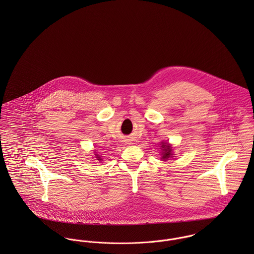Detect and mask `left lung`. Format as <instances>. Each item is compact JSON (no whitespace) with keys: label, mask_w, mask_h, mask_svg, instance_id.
I'll use <instances>...</instances> for the list:
<instances>
[{"label":"left lung","mask_w":254,"mask_h":254,"mask_svg":"<svg viewBox=\"0 0 254 254\" xmlns=\"http://www.w3.org/2000/svg\"><path fill=\"white\" fill-rule=\"evenodd\" d=\"M160 148H161V154H162V159L163 160H168V158L170 157H173V153H172V147L171 145L168 144V143H164L162 142L160 144Z\"/></svg>","instance_id":"1"}]
</instances>
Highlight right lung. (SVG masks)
I'll return each mask as SVG.
<instances>
[{
  "label": "right lung",
  "instance_id": "add662e5",
  "mask_svg": "<svg viewBox=\"0 0 254 254\" xmlns=\"http://www.w3.org/2000/svg\"><path fill=\"white\" fill-rule=\"evenodd\" d=\"M98 153H96V157H97V159L99 160V161H102L103 160V158H102V156L101 155H97Z\"/></svg>",
  "mask_w": 254,
  "mask_h": 254
}]
</instances>
